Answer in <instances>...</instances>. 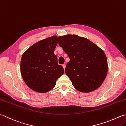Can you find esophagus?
I'll return each mask as SVG.
<instances>
[{
  "label": "esophagus",
  "instance_id": "1",
  "mask_svg": "<svg viewBox=\"0 0 126 126\" xmlns=\"http://www.w3.org/2000/svg\"><path fill=\"white\" fill-rule=\"evenodd\" d=\"M65 64H63L62 65V66H63V69H65Z\"/></svg>",
  "mask_w": 126,
  "mask_h": 126
}]
</instances>
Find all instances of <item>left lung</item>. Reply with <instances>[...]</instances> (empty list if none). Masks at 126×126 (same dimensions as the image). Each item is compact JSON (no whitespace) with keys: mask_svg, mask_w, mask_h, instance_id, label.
<instances>
[{"mask_svg":"<svg viewBox=\"0 0 126 126\" xmlns=\"http://www.w3.org/2000/svg\"><path fill=\"white\" fill-rule=\"evenodd\" d=\"M58 38L59 45L70 58L65 72L74 87L83 93L97 90L104 81L108 71L104 52L90 40L75 34Z\"/></svg>","mask_w":126,"mask_h":126,"instance_id":"left-lung-1","label":"left lung"}]
</instances>
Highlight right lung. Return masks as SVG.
Returning <instances> with one entry per match:
<instances>
[{
  "label": "right lung",
  "mask_w": 126,
  "mask_h": 126,
  "mask_svg": "<svg viewBox=\"0 0 126 126\" xmlns=\"http://www.w3.org/2000/svg\"><path fill=\"white\" fill-rule=\"evenodd\" d=\"M57 43L56 35L49 37L33 44L22 56V77L34 91L42 93L48 92L63 74V68L58 64L57 57L54 54Z\"/></svg>",
  "instance_id": "right-lung-1"
}]
</instances>
